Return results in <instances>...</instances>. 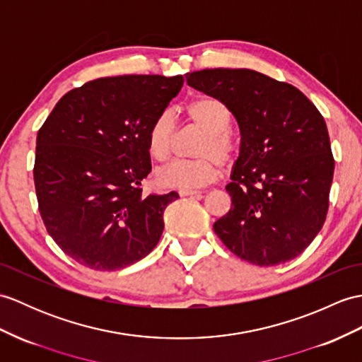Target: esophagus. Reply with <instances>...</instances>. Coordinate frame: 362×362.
<instances>
[{
    "mask_svg": "<svg viewBox=\"0 0 362 362\" xmlns=\"http://www.w3.org/2000/svg\"><path fill=\"white\" fill-rule=\"evenodd\" d=\"M179 194L182 197H188V196H200V191H180Z\"/></svg>",
    "mask_w": 362,
    "mask_h": 362,
    "instance_id": "34e87169",
    "label": "esophagus"
}]
</instances>
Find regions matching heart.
I'll return each instance as SVG.
<instances>
[{"label": "heart", "mask_w": 362, "mask_h": 362, "mask_svg": "<svg viewBox=\"0 0 362 362\" xmlns=\"http://www.w3.org/2000/svg\"><path fill=\"white\" fill-rule=\"evenodd\" d=\"M188 119L205 131L197 149V160H177L157 173L163 188L196 191L214 182L221 174V163H231L238 156L239 143L230 131L231 112L219 98L199 97L187 106ZM175 122L171 111L158 114L148 129V149L157 162L171 157Z\"/></svg>", "instance_id": "1"}]
</instances>
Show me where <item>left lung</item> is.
I'll return each instance as SVG.
<instances>
[{
    "label": "left lung",
    "instance_id": "obj_1",
    "mask_svg": "<svg viewBox=\"0 0 362 362\" xmlns=\"http://www.w3.org/2000/svg\"><path fill=\"white\" fill-rule=\"evenodd\" d=\"M187 83L228 106L240 131L225 189L231 209L214 231L238 257L259 267L295 259L321 231L334 160L316 106L288 85L251 69H204Z\"/></svg>",
    "mask_w": 362,
    "mask_h": 362
}]
</instances>
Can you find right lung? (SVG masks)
<instances>
[{"mask_svg":"<svg viewBox=\"0 0 362 362\" xmlns=\"http://www.w3.org/2000/svg\"><path fill=\"white\" fill-rule=\"evenodd\" d=\"M183 86L182 75H120L60 98L37 136L33 180L47 233L92 270L114 272L148 256L179 199L143 194L151 173L148 129Z\"/></svg>","mask_w":362,"mask_h":362,"instance_id":"right-lung-1","label":"right lung"}]
</instances>
